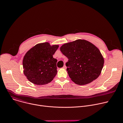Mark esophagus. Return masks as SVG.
<instances>
[{
	"instance_id": "esophagus-1",
	"label": "esophagus",
	"mask_w": 123,
	"mask_h": 123,
	"mask_svg": "<svg viewBox=\"0 0 123 123\" xmlns=\"http://www.w3.org/2000/svg\"><path fill=\"white\" fill-rule=\"evenodd\" d=\"M63 68H65V69H66L67 67H66V65H64V66H63Z\"/></svg>"
}]
</instances>
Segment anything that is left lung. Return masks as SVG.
<instances>
[{
	"label": "left lung",
	"mask_w": 123,
	"mask_h": 123,
	"mask_svg": "<svg viewBox=\"0 0 123 123\" xmlns=\"http://www.w3.org/2000/svg\"><path fill=\"white\" fill-rule=\"evenodd\" d=\"M60 49L68 59L66 63L67 71L75 84H89L101 74L104 59L99 49L90 42L78 39L64 44Z\"/></svg>",
	"instance_id": "8db88e82"
}]
</instances>
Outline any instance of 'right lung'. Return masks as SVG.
I'll use <instances>...</instances> for the list:
<instances>
[{
  "label": "right lung",
  "instance_id": "1",
  "mask_svg": "<svg viewBox=\"0 0 123 123\" xmlns=\"http://www.w3.org/2000/svg\"><path fill=\"white\" fill-rule=\"evenodd\" d=\"M58 45L50 46L45 42L35 45L29 50L23 60V73L31 82L43 85L50 82L57 74V59L53 55Z\"/></svg>",
  "mask_w": 123,
  "mask_h": 123
}]
</instances>
